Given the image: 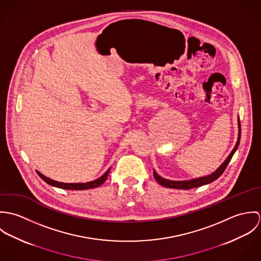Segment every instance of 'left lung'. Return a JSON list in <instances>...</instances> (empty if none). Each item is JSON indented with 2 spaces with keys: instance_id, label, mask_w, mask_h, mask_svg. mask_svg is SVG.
Here are the masks:
<instances>
[{
  "instance_id": "obj_1",
  "label": "left lung",
  "mask_w": 261,
  "mask_h": 261,
  "mask_svg": "<svg viewBox=\"0 0 261 261\" xmlns=\"http://www.w3.org/2000/svg\"><path fill=\"white\" fill-rule=\"evenodd\" d=\"M238 139H237V143L234 147V149H232V151L230 152V154L227 156V159L223 162V164L212 174L206 176V177H202V178H197V179H192V180H188V181H171V180H167L162 178L161 176H159L155 171H153V177L155 179V181L162 185V186L166 187V188H172V189H184V190H189L192 188H197V187L203 186L209 183L214 182L215 180H217L222 174H223L226 167L228 166L230 160L232 159L234 152L236 151V149L239 146V142H240V136H241V125H240V120L238 117Z\"/></svg>"
}]
</instances>
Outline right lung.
Listing matches in <instances>:
<instances>
[{
    "label": "right lung",
    "mask_w": 261,
    "mask_h": 261,
    "mask_svg": "<svg viewBox=\"0 0 261 261\" xmlns=\"http://www.w3.org/2000/svg\"><path fill=\"white\" fill-rule=\"evenodd\" d=\"M110 171H111V168L100 178H98L94 181H91V182H87V183H61V182H57V181H54L52 179L45 177L38 171L36 172H37L39 177L43 181H45L47 184H49L51 186L57 187V188H61V189H65V190H88V189H93V188L102 185L106 182V180L108 179Z\"/></svg>",
    "instance_id": "obj_1"
}]
</instances>
